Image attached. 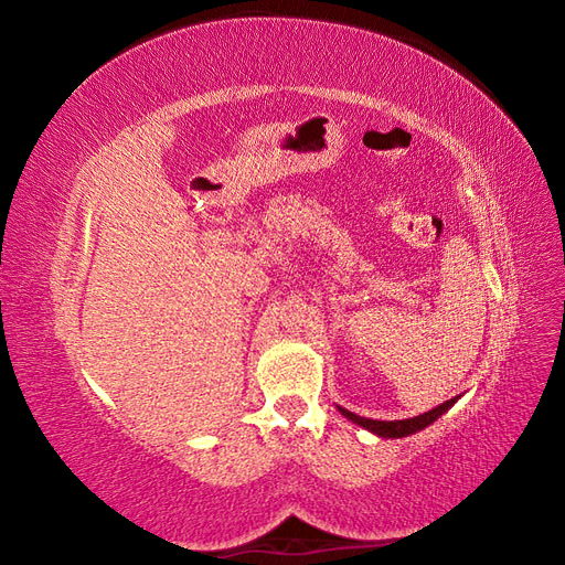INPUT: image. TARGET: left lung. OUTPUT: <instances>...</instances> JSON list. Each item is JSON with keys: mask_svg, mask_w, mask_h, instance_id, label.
Here are the masks:
<instances>
[{"mask_svg": "<svg viewBox=\"0 0 565 565\" xmlns=\"http://www.w3.org/2000/svg\"><path fill=\"white\" fill-rule=\"evenodd\" d=\"M457 398H459V396H455V398H450V401H446V403H440L438 407L429 409V413H424V415L409 417V419H396V422H380V419L358 417V415L349 413V409H344V407H339V413L344 415L347 419H351L353 424L363 426V429H367V431H372V434H377V436H382V438H403V436H409V434H417V431L426 429V426H429V424H434L443 413H448V409L457 403Z\"/></svg>", "mask_w": 565, "mask_h": 565, "instance_id": "obj_1", "label": "left lung"}]
</instances>
